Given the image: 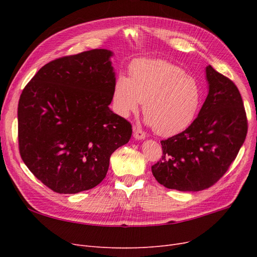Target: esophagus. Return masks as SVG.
<instances>
[{
    "label": "esophagus",
    "instance_id": "34e87169",
    "mask_svg": "<svg viewBox=\"0 0 257 257\" xmlns=\"http://www.w3.org/2000/svg\"><path fill=\"white\" fill-rule=\"evenodd\" d=\"M133 136L135 139H138V141H142V139H145L146 134L145 132L141 128H136L134 127V132H133Z\"/></svg>",
    "mask_w": 257,
    "mask_h": 257
}]
</instances>
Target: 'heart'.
<instances>
[{
  "label": "heart",
  "instance_id": "obj_1",
  "mask_svg": "<svg viewBox=\"0 0 257 257\" xmlns=\"http://www.w3.org/2000/svg\"><path fill=\"white\" fill-rule=\"evenodd\" d=\"M142 102L146 123L161 136H174L196 118L201 88L196 78L167 61L136 60L130 66V77L115 78L112 104L114 111L125 118Z\"/></svg>",
  "mask_w": 257,
  "mask_h": 257
}]
</instances>
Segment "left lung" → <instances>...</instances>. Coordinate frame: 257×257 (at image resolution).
I'll return each mask as SVG.
<instances>
[{
    "label": "left lung",
    "mask_w": 257,
    "mask_h": 257,
    "mask_svg": "<svg viewBox=\"0 0 257 257\" xmlns=\"http://www.w3.org/2000/svg\"><path fill=\"white\" fill-rule=\"evenodd\" d=\"M209 92L197 118L162 141L163 155L151 167L167 189L196 192L210 188L235 161L247 132L242 98L236 84L208 65Z\"/></svg>",
    "instance_id": "left-lung-1"
}]
</instances>
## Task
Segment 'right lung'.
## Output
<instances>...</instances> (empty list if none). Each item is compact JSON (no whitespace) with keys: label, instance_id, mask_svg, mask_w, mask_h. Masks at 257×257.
<instances>
[{"label":"right lung","instance_id":"1","mask_svg":"<svg viewBox=\"0 0 257 257\" xmlns=\"http://www.w3.org/2000/svg\"><path fill=\"white\" fill-rule=\"evenodd\" d=\"M110 57V50L93 49L53 60L21 93V159L53 192L76 194L99 184L110 155L132 136L131 123L109 109Z\"/></svg>","mask_w":257,"mask_h":257}]
</instances>
